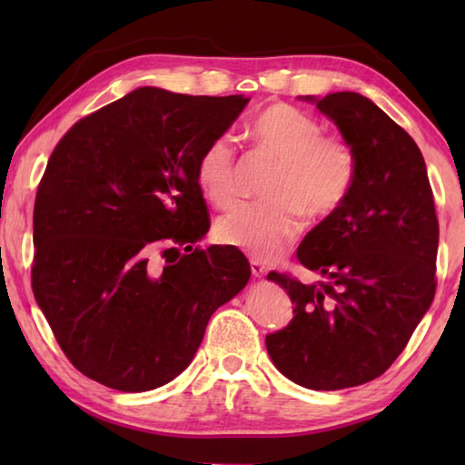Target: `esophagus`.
<instances>
[{
	"label": "esophagus",
	"mask_w": 465,
	"mask_h": 465,
	"mask_svg": "<svg viewBox=\"0 0 465 465\" xmlns=\"http://www.w3.org/2000/svg\"><path fill=\"white\" fill-rule=\"evenodd\" d=\"M250 265H252V273H253V278H263L265 273H268V268H265V265L262 263V262H258V260H252L250 262Z\"/></svg>",
	"instance_id": "34e87169"
}]
</instances>
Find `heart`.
I'll return each mask as SVG.
<instances>
[{
	"mask_svg": "<svg viewBox=\"0 0 465 465\" xmlns=\"http://www.w3.org/2000/svg\"><path fill=\"white\" fill-rule=\"evenodd\" d=\"M258 152L278 162L270 203H243L222 215L215 238L258 262H272L290 248L302 232V214L313 222L335 215L348 202L355 182V153L348 142L323 135L315 117L292 105L273 104L252 120ZM240 160L232 135H215L195 165V180L217 207H227L240 193Z\"/></svg>",
	"mask_w": 465,
	"mask_h": 465,
	"instance_id": "heart-1",
	"label": "heart"
}]
</instances>
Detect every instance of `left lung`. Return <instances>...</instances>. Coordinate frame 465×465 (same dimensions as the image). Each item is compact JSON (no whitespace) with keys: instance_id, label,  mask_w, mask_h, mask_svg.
Segmentation results:
<instances>
[{"instance_id":"left-lung-1","label":"left lung","mask_w":465,"mask_h":465,"mask_svg":"<svg viewBox=\"0 0 465 465\" xmlns=\"http://www.w3.org/2000/svg\"><path fill=\"white\" fill-rule=\"evenodd\" d=\"M302 100L338 125L355 153V182L298 248L322 280L268 275L295 315L265 348L293 383L333 391L375 380L408 345L436 293L440 225L426 162L406 130L355 92Z\"/></svg>"}]
</instances>
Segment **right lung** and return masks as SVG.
Listing matches in <instances>:
<instances>
[{
    "label": "right lung",
    "instance_id": "1",
    "mask_svg": "<svg viewBox=\"0 0 465 465\" xmlns=\"http://www.w3.org/2000/svg\"><path fill=\"white\" fill-rule=\"evenodd\" d=\"M248 102L137 87L55 145L34 207L32 288L87 378L132 393L172 381L250 282L238 248L193 250L210 230L197 157Z\"/></svg>",
    "mask_w": 465,
    "mask_h": 465
}]
</instances>
